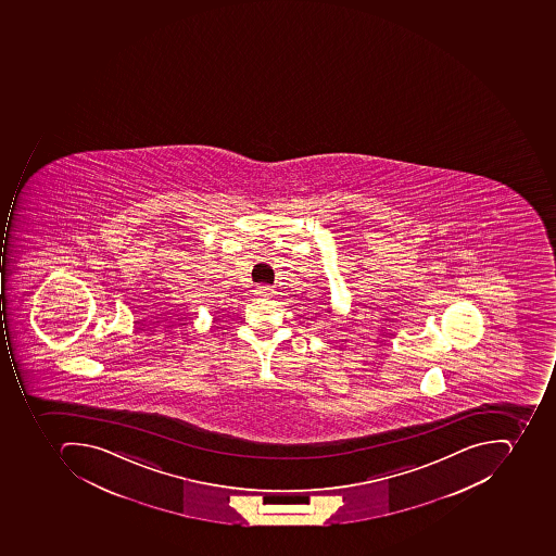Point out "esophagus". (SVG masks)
Listing matches in <instances>:
<instances>
[{
	"instance_id": "1",
	"label": "esophagus",
	"mask_w": 556,
	"mask_h": 556,
	"mask_svg": "<svg viewBox=\"0 0 556 556\" xmlns=\"http://www.w3.org/2000/svg\"><path fill=\"white\" fill-rule=\"evenodd\" d=\"M256 294L261 295H273L274 294V288H270V286H265V283H261V286H256Z\"/></svg>"
}]
</instances>
